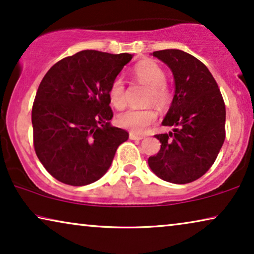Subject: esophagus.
<instances>
[{
    "mask_svg": "<svg viewBox=\"0 0 254 254\" xmlns=\"http://www.w3.org/2000/svg\"><path fill=\"white\" fill-rule=\"evenodd\" d=\"M129 138H130V140L140 141V140H142V138H143V136H141V135H136V134H134V133H130L129 134Z\"/></svg>",
    "mask_w": 254,
    "mask_h": 254,
    "instance_id": "esophagus-1",
    "label": "esophagus"
}]
</instances>
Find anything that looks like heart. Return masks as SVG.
Segmentation results:
<instances>
[{
    "instance_id": "1",
    "label": "heart",
    "mask_w": 254,
    "mask_h": 254,
    "mask_svg": "<svg viewBox=\"0 0 254 254\" xmlns=\"http://www.w3.org/2000/svg\"><path fill=\"white\" fill-rule=\"evenodd\" d=\"M133 74L138 82L149 86L145 103L154 104L161 110H165L172 103V91L166 84L165 71L157 64L145 61L134 68ZM109 98L118 110L126 105L125 84L121 77H116L109 88ZM157 121V112L151 107L148 109H129L118 117L120 127L126 128L134 134H142Z\"/></svg>"
}]
</instances>
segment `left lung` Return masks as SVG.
<instances>
[{
  "label": "left lung",
  "mask_w": 254,
  "mask_h": 254,
  "mask_svg": "<svg viewBox=\"0 0 254 254\" xmlns=\"http://www.w3.org/2000/svg\"><path fill=\"white\" fill-rule=\"evenodd\" d=\"M169 65L176 92L157 134L161 150L148 159L152 172L165 182L189 184L202 177L216 161L225 138V105L213 75L200 60L179 50L152 53Z\"/></svg>",
  "instance_id": "left-lung-1"
}]
</instances>
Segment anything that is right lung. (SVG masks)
<instances>
[{"instance_id": "obj_1", "label": "right lung", "mask_w": 254, "mask_h": 254, "mask_svg": "<svg viewBox=\"0 0 254 254\" xmlns=\"http://www.w3.org/2000/svg\"><path fill=\"white\" fill-rule=\"evenodd\" d=\"M131 58L81 51L58 61L44 76L32 106L33 145L59 182L71 186L97 182L129 137L110 125L109 88Z\"/></svg>"}]
</instances>
